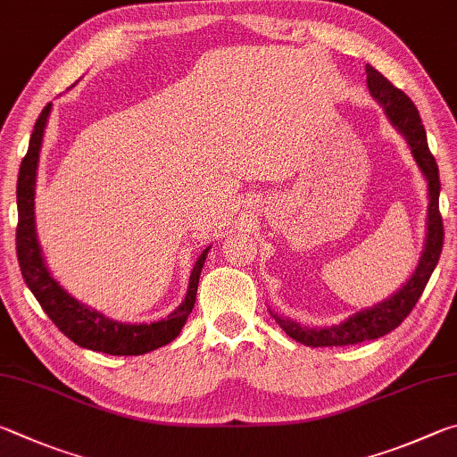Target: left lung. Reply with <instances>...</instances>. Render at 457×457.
Masks as SVG:
<instances>
[{"label": "left lung", "instance_id": "obj_1", "mask_svg": "<svg viewBox=\"0 0 457 457\" xmlns=\"http://www.w3.org/2000/svg\"><path fill=\"white\" fill-rule=\"evenodd\" d=\"M367 74V87L373 100H378L379 106L386 112L391 126L403 136L407 146H410L411 154L418 162L421 174L428 180V222H426V243H423L421 257L418 261V267L411 273V277L397 289L391 297L383 299L381 303H375L373 307H365L357 311L345 321L331 327H307L289 317L277 315L275 311L269 309L270 317L275 319L278 327L289 335L291 339L303 343L309 347H341V345H355V343L379 339L395 327L402 325L403 319L411 313L415 303L420 301L423 289L429 281L431 273L439 261L444 246V222L442 214H439V170L434 154L428 146L426 128L421 124L420 112L415 104L407 98V96L395 87L389 79L379 74L373 66L365 68Z\"/></svg>", "mask_w": 457, "mask_h": 457}]
</instances>
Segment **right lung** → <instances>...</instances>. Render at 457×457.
<instances>
[{"mask_svg":"<svg viewBox=\"0 0 457 457\" xmlns=\"http://www.w3.org/2000/svg\"><path fill=\"white\" fill-rule=\"evenodd\" d=\"M74 87V84H71ZM52 112V102L42 110L31 132L28 154L23 156L18 176V230H15V245H18V261L23 281L34 293L46 315L54 325L66 335L76 345L108 355H144L148 351L164 347L179 337L192 307L196 303V289L200 270L204 267L206 254L211 246L200 253L195 267L190 270L187 297L166 319L154 323H120L106 317L100 311L87 307L86 303L63 289L55 281L42 254V245L37 241L36 230V179L39 164V150H42L44 132L47 118Z\"/></svg>","mask_w":457,"mask_h":457,"instance_id":"add662e5","label":"right lung"}]
</instances>
